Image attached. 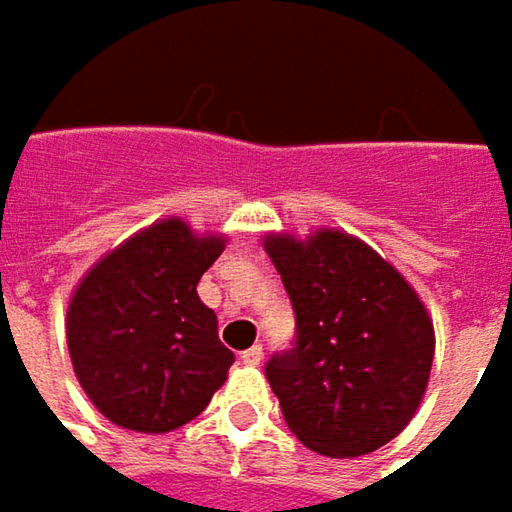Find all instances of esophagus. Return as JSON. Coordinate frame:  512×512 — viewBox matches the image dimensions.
<instances>
[{"label":"esophagus","mask_w":512,"mask_h":512,"mask_svg":"<svg viewBox=\"0 0 512 512\" xmlns=\"http://www.w3.org/2000/svg\"><path fill=\"white\" fill-rule=\"evenodd\" d=\"M262 359H265V350H262V344H253V347H247L245 353H242V362H245L247 367H259V364H262Z\"/></svg>","instance_id":"34e87169"}]
</instances>
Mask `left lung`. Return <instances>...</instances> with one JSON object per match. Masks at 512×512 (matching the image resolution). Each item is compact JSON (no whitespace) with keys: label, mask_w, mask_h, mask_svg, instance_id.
<instances>
[{"label":"left lung","mask_w":512,"mask_h":512,"mask_svg":"<svg viewBox=\"0 0 512 512\" xmlns=\"http://www.w3.org/2000/svg\"><path fill=\"white\" fill-rule=\"evenodd\" d=\"M296 313V339L265 364L287 427L310 450L347 459L396 439L422 402L433 322L376 250L339 230L307 242L267 236Z\"/></svg>","instance_id":"1"}]
</instances>
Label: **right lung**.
<instances>
[{"instance_id": "1", "label": "right lung", "mask_w": 512, "mask_h": 512, "mask_svg": "<svg viewBox=\"0 0 512 512\" xmlns=\"http://www.w3.org/2000/svg\"><path fill=\"white\" fill-rule=\"evenodd\" d=\"M225 250L182 219L136 233L93 265L68 307L76 379L99 413L136 433L196 419L225 384L233 353L196 285Z\"/></svg>"}]
</instances>
